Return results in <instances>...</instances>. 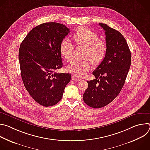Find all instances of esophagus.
Wrapping results in <instances>:
<instances>
[{"mask_svg":"<svg viewBox=\"0 0 150 150\" xmlns=\"http://www.w3.org/2000/svg\"><path fill=\"white\" fill-rule=\"evenodd\" d=\"M72 80H74V81H79L81 80V79H80V78H79L78 77L76 76H75V75H72Z\"/></svg>","mask_w":150,"mask_h":150,"instance_id":"esophagus-1","label":"esophagus"}]
</instances>
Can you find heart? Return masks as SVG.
Returning a JSON list of instances; mask_svg holds the SVG:
<instances>
[{
	"label": "heart",
	"mask_w": 150,
	"mask_h": 150,
	"mask_svg": "<svg viewBox=\"0 0 150 150\" xmlns=\"http://www.w3.org/2000/svg\"><path fill=\"white\" fill-rule=\"evenodd\" d=\"M75 44L85 47L83 60H74L67 67L69 72L77 77H81L89 71L91 63L96 66L105 58L108 51L105 41L100 39L98 35L86 27H81L72 36ZM62 56L69 62L72 58L74 46L67 40L62 41L59 47Z\"/></svg>",
	"instance_id": "heart-1"
}]
</instances>
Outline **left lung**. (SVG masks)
<instances>
[{
    "label": "left lung",
    "instance_id": "8db88e82",
    "mask_svg": "<svg viewBox=\"0 0 150 150\" xmlns=\"http://www.w3.org/2000/svg\"><path fill=\"white\" fill-rule=\"evenodd\" d=\"M99 25L105 31L108 51L93 72L96 79L87 81L88 87L83 95V101L93 108L104 107L119 95L131 63V52L122 34L107 24Z\"/></svg>",
    "mask_w": 150,
    "mask_h": 150
}]
</instances>
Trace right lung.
Here are the masks:
<instances>
[{"label":"right lung","instance_id":"obj_1","mask_svg":"<svg viewBox=\"0 0 150 150\" xmlns=\"http://www.w3.org/2000/svg\"><path fill=\"white\" fill-rule=\"evenodd\" d=\"M69 28L57 23H46L33 28L19 47L21 77L31 97L45 107L62 98L71 75L56 73L63 67L59 47Z\"/></svg>","mask_w":150,"mask_h":150}]
</instances>
